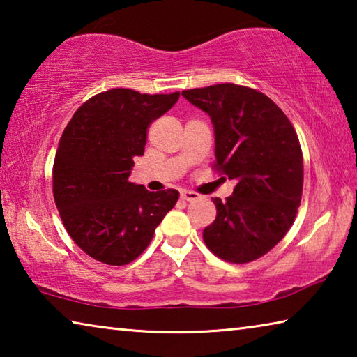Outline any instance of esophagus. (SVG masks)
Masks as SVG:
<instances>
[{
  "mask_svg": "<svg viewBox=\"0 0 357 357\" xmlns=\"http://www.w3.org/2000/svg\"><path fill=\"white\" fill-rule=\"evenodd\" d=\"M181 198H183L184 202H195L200 198V195H198L197 192H192V190H183L181 192Z\"/></svg>",
  "mask_w": 357,
  "mask_h": 357,
  "instance_id": "esophagus-1",
  "label": "esophagus"
}]
</instances>
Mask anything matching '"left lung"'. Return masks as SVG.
<instances>
[{
  "label": "left lung",
  "instance_id": "obj_1",
  "mask_svg": "<svg viewBox=\"0 0 357 357\" xmlns=\"http://www.w3.org/2000/svg\"><path fill=\"white\" fill-rule=\"evenodd\" d=\"M206 112L215 132L213 168L236 181L233 195L213 198L215 220L203 229L208 249L244 264L280 243L302 198L304 160L291 121L268 96L234 83L183 91Z\"/></svg>",
  "mask_w": 357,
  "mask_h": 357
}]
</instances>
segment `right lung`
I'll use <instances>...</instances> for the list:
<instances>
[{"label":"right lung","instance_id":"obj_1","mask_svg":"<svg viewBox=\"0 0 357 357\" xmlns=\"http://www.w3.org/2000/svg\"><path fill=\"white\" fill-rule=\"evenodd\" d=\"M178 99L108 89L78 107L59 138L53 198L69 236L100 263L124 266L140 257L178 202V190L149 192L129 181L149 124Z\"/></svg>","mask_w":357,"mask_h":357}]
</instances>
